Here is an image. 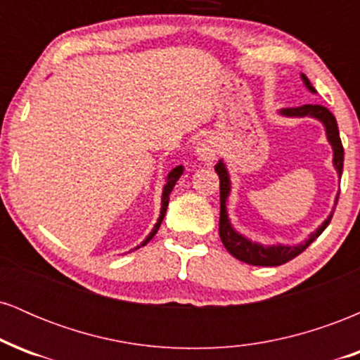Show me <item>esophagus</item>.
Wrapping results in <instances>:
<instances>
[{"instance_id": "obj_1", "label": "esophagus", "mask_w": 360, "mask_h": 360, "mask_svg": "<svg viewBox=\"0 0 360 360\" xmlns=\"http://www.w3.org/2000/svg\"><path fill=\"white\" fill-rule=\"evenodd\" d=\"M218 148H220V142H218L217 137H206L201 140L196 146V154L203 162H213L217 159Z\"/></svg>"}]
</instances>
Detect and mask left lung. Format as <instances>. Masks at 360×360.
I'll return each mask as SVG.
<instances>
[{"mask_svg":"<svg viewBox=\"0 0 360 360\" xmlns=\"http://www.w3.org/2000/svg\"><path fill=\"white\" fill-rule=\"evenodd\" d=\"M301 79H303L304 86L311 93H316V89L313 88L311 82L304 74H301ZM283 117H295V118H303V117H311L320 120L323 123L326 139H328L330 146L333 148V166L337 169L338 177L342 176V169H344V147H342L340 134H338L337 120L330 113L325 106L321 105H303L298 108H283L279 111ZM218 177H220V238L225 245V249L233 255L235 259L242 260V262L250 264V266H281V264H286L291 259H295L296 255H300L313 240H316L320 237L321 232L328 226L330 220H332L333 212H335V206H333V212L330 213V217L321 223L320 226L313 232L304 242L298 243V245H283V243H276V245H262V243L252 242L250 238L243 237L242 233H238L233 229L232 223L229 220V212H226V200H229L230 189H232V183H230L229 171L223 160H218V164L214 166ZM338 201V194L335 198V205Z\"/></svg>","mask_w":360,"mask_h":360,"instance_id":"8db88e82","label":"left lung"}]
</instances>
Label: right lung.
Wrapping results in <instances>:
<instances>
[{
	"label": "right lung",
	"mask_w": 360,
	"mask_h": 360,
	"mask_svg": "<svg viewBox=\"0 0 360 360\" xmlns=\"http://www.w3.org/2000/svg\"><path fill=\"white\" fill-rule=\"evenodd\" d=\"M183 171H184V167H183V166H177V167L172 169V171L169 172V174H167L166 186H164V189H162V203H160L162 206H160L159 220H157V223L154 225V229H152V232L148 233V237H147L146 240H143L142 243H140L139 247H143V245H146V243H148V242L152 240V238H154V235L157 233V230H159L160 223H162L164 217H166V210H167V205H169V194H171L172 188H174V184L177 183V179H179L181 174H183ZM139 247H137V249H139Z\"/></svg>",
	"instance_id": "add662e5"
}]
</instances>
